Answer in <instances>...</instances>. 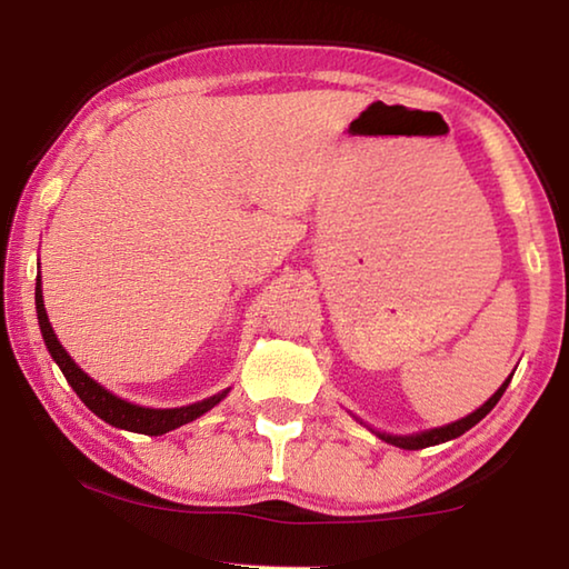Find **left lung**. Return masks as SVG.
Returning a JSON list of instances; mask_svg holds the SVG:
<instances>
[{
    "instance_id": "left-lung-1",
    "label": "left lung",
    "mask_w": 569,
    "mask_h": 569,
    "mask_svg": "<svg viewBox=\"0 0 569 569\" xmlns=\"http://www.w3.org/2000/svg\"><path fill=\"white\" fill-rule=\"evenodd\" d=\"M509 381H512V377H509V379L502 383V387H499V389L492 393V399H487L485 403H481V407H479L477 411H471L469 417L459 419V421H455V423H447V427L429 429V431H421V435H409V437L381 435V431H377V435H379L383 441H389V445H393V447H401V449H423V447L445 445V441L461 437V435H465V431H469L471 427H475V423H479L481 419H485L487 413L497 407V401L502 399V393H505V389L509 387Z\"/></svg>"
}]
</instances>
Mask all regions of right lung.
Segmentation results:
<instances>
[{"label":"right lung","instance_id":"1","mask_svg":"<svg viewBox=\"0 0 569 569\" xmlns=\"http://www.w3.org/2000/svg\"><path fill=\"white\" fill-rule=\"evenodd\" d=\"M34 306H37V319H40V331H42L47 351L52 353V359L57 361V366H60L67 383H70L77 397L84 401V407H88L92 413H98L102 421L112 423V427L134 431V435L160 437L182 427V423L203 417L206 411H210L216 403H220V399H226L228 389L216 393V397L203 399L198 403H188V407H180V409H148V407H140V403H130L120 397H114L112 391H108L104 387H100L98 381L90 379L88 373H84L80 366L70 359V353L62 349V343L57 341L50 319H47V311H44L40 278H37V288H34Z\"/></svg>","mask_w":569,"mask_h":569}]
</instances>
